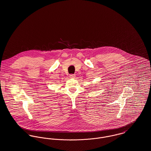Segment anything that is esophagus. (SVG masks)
Here are the masks:
<instances>
[{
    "label": "esophagus",
    "instance_id": "obj_1",
    "mask_svg": "<svg viewBox=\"0 0 151 151\" xmlns=\"http://www.w3.org/2000/svg\"><path fill=\"white\" fill-rule=\"evenodd\" d=\"M70 77L71 78H75V77H76V74H71L70 75Z\"/></svg>",
    "mask_w": 151,
    "mask_h": 151
}]
</instances>
